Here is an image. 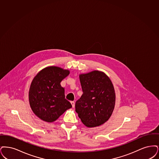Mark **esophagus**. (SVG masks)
Wrapping results in <instances>:
<instances>
[{
  "instance_id": "34e87169",
  "label": "esophagus",
  "mask_w": 159,
  "mask_h": 159,
  "mask_svg": "<svg viewBox=\"0 0 159 159\" xmlns=\"http://www.w3.org/2000/svg\"><path fill=\"white\" fill-rule=\"evenodd\" d=\"M70 103L72 104V106L73 108L75 107V102H70Z\"/></svg>"
}]
</instances>
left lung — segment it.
Returning a JSON list of instances; mask_svg holds the SVG:
<instances>
[{
	"label": "left lung",
	"mask_w": 159,
	"mask_h": 159,
	"mask_svg": "<svg viewBox=\"0 0 159 159\" xmlns=\"http://www.w3.org/2000/svg\"><path fill=\"white\" fill-rule=\"evenodd\" d=\"M83 94L75 103V111L89 128L104 124L113 111L116 94L113 85L105 73L93 70L79 75Z\"/></svg>",
	"instance_id": "1"
}]
</instances>
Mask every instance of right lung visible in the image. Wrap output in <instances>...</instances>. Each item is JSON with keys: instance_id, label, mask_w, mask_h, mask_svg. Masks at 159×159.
Listing matches in <instances>:
<instances>
[{"instance_id": "obj_1", "label": "right lung", "mask_w": 159, "mask_h": 159, "mask_svg": "<svg viewBox=\"0 0 159 159\" xmlns=\"http://www.w3.org/2000/svg\"><path fill=\"white\" fill-rule=\"evenodd\" d=\"M69 73L68 69L50 66L41 70L33 78L29 90V102L33 113L42 120L53 122L72 107L61 85Z\"/></svg>"}]
</instances>
